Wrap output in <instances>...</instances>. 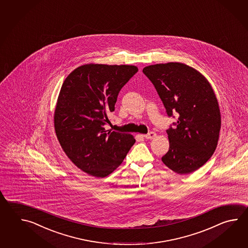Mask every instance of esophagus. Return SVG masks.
<instances>
[{
	"label": "esophagus",
	"mask_w": 248,
	"mask_h": 248,
	"mask_svg": "<svg viewBox=\"0 0 248 248\" xmlns=\"http://www.w3.org/2000/svg\"><path fill=\"white\" fill-rule=\"evenodd\" d=\"M142 137H144L145 139H153V137H156V134L154 132H150L146 135H143Z\"/></svg>",
	"instance_id": "1"
}]
</instances>
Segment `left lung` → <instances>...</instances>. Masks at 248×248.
<instances>
[{
    "mask_svg": "<svg viewBox=\"0 0 248 248\" xmlns=\"http://www.w3.org/2000/svg\"><path fill=\"white\" fill-rule=\"evenodd\" d=\"M142 73L152 81L169 117L178 121L167 130L169 150L161 158L175 173L190 174L201 168L216 151L221 112L208 80L185 63L149 65Z\"/></svg>",
    "mask_w": 248,
    "mask_h": 248,
    "instance_id": "1",
    "label": "left lung"
}]
</instances>
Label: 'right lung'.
<instances>
[{
    "mask_svg": "<svg viewBox=\"0 0 248 248\" xmlns=\"http://www.w3.org/2000/svg\"><path fill=\"white\" fill-rule=\"evenodd\" d=\"M135 65L88 63L64 79L54 114L59 143L72 162L97 178L111 174L136 142L130 134L106 130L119 92L137 74Z\"/></svg>",
    "mask_w": 248,
    "mask_h": 248,
    "instance_id": "1",
    "label": "right lung"
}]
</instances>
